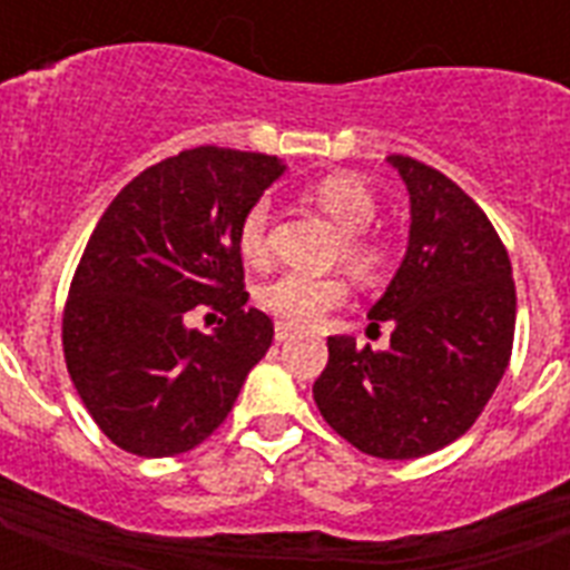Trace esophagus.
Returning a JSON list of instances; mask_svg holds the SVG:
<instances>
[{
  "label": "esophagus",
  "mask_w": 570,
  "mask_h": 570,
  "mask_svg": "<svg viewBox=\"0 0 570 570\" xmlns=\"http://www.w3.org/2000/svg\"><path fill=\"white\" fill-rule=\"evenodd\" d=\"M298 331L293 328V325H286V322H277L275 325V340L277 343H286V340H293Z\"/></svg>",
  "instance_id": "34e87169"
}]
</instances>
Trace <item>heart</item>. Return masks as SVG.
<instances>
[{
    "instance_id": "1",
    "label": "heart",
    "mask_w": 570,
    "mask_h": 570,
    "mask_svg": "<svg viewBox=\"0 0 570 570\" xmlns=\"http://www.w3.org/2000/svg\"><path fill=\"white\" fill-rule=\"evenodd\" d=\"M307 197L343 230L340 233L343 266L357 277H373L384 266L381 242L366 233L379 213L373 189L355 174H328L313 183ZM268 227H272V204L266 197H257L242 213L239 227H236V245L250 266L268 263ZM257 298L263 311H268L286 325L304 328V325H316L325 313L346 302V284L334 275L284 272L275 281H268Z\"/></svg>"
}]
</instances>
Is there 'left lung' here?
<instances>
[{
	"label": "left lung",
	"mask_w": 570,
	"mask_h": 570,
	"mask_svg": "<svg viewBox=\"0 0 570 570\" xmlns=\"http://www.w3.org/2000/svg\"><path fill=\"white\" fill-rule=\"evenodd\" d=\"M411 195L402 266L370 311L393 325L387 352L328 337L313 384L325 423L366 455L420 459L476 423L514 343L509 250L476 200L411 156H387Z\"/></svg>",
	"instance_id": "obj_1"
}]
</instances>
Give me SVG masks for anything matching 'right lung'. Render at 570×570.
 <instances>
[{"label":"right lung","instance_id":"1","mask_svg":"<svg viewBox=\"0 0 570 570\" xmlns=\"http://www.w3.org/2000/svg\"><path fill=\"white\" fill-rule=\"evenodd\" d=\"M284 174L277 156L191 147L127 183L94 227L61 320L67 373L100 432L141 459L180 455L227 420L275 337L245 307L242 213ZM197 303L228 320L185 328Z\"/></svg>","mask_w":570,"mask_h":570}]
</instances>
